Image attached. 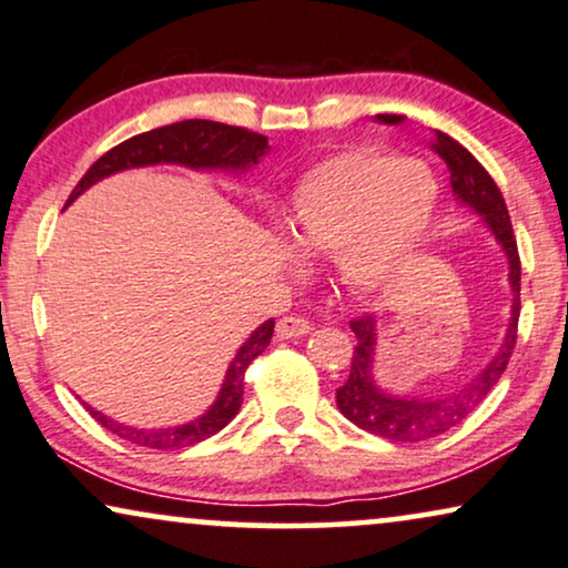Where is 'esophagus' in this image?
I'll use <instances>...</instances> for the list:
<instances>
[{
  "label": "esophagus",
  "mask_w": 568,
  "mask_h": 568,
  "mask_svg": "<svg viewBox=\"0 0 568 568\" xmlns=\"http://www.w3.org/2000/svg\"><path fill=\"white\" fill-rule=\"evenodd\" d=\"M275 333L277 337H283V341H288V337H304L312 333V322L306 317H298V314H288V317L277 322Z\"/></svg>",
  "instance_id": "obj_1"
}]
</instances>
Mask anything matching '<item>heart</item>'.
Segmentation results:
<instances>
[{
	"label": "heart",
	"instance_id": "obj_1",
	"mask_svg": "<svg viewBox=\"0 0 568 568\" xmlns=\"http://www.w3.org/2000/svg\"><path fill=\"white\" fill-rule=\"evenodd\" d=\"M437 183L425 164L356 146L301 178L285 225L296 246L333 254L337 277L358 293L396 285L433 227Z\"/></svg>",
	"mask_w": 568,
	"mask_h": 568
}]
</instances>
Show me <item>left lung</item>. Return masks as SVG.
Here are the masks:
<instances>
[{
  "mask_svg": "<svg viewBox=\"0 0 568 568\" xmlns=\"http://www.w3.org/2000/svg\"><path fill=\"white\" fill-rule=\"evenodd\" d=\"M433 149L445 162L450 175V189L454 196L464 206L475 210L493 239L500 243L508 260V285H511L514 304L511 320H508L506 337L500 343L498 354L485 364L483 372H477L469 383L458 385L450 393H435V396H398L387 393L375 383L372 367H375L377 351V322L375 317L351 320V329L356 335V348L351 356V375L346 383L335 390V400L341 414L356 427L367 433L385 437L396 443H419L429 437L448 433L450 427L462 425L475 408L487 398L500 375L508 367V358L516 346V325H519V291H521V262L519 248H516L511 217H508L506 201L500 196V189L487 175V170L471 156L462 143L450 139L440 131H435Z\"/></svg>",
  "mask_w": 568,
  "mask_h": 568,
  "instance_id": "obj_1",
  "label": "left lung"
}]
</instances>
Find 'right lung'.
Segmentation results:
<instances>
[{"label": "right lung", "mask_w": 568, "mask_h": 568, "mask_svg": "<svg viewBox=\"0 0 568 568\" xmlns=\"http://www.w3.org/2000/svg\"><path fill=\"white\" fill-rule=\"evenodd\" d=\"M267 135L246 131V128L214 123V120H181V123L133 135V139L118 143L110 152L99 156L89 168V172L78 181L68 204L81 196L85 189H91L93 183L104 181V178H110L120 170L146 168V164H183V168L191 170L243 172L251 164L260 162L267 154ZM272 329H275V320H267L248 335V341L239 348V354H235L231 367L225 372L217 400L206 408V414H201L199 419L189 422V425L168 429H139L120 425V422L110 419V416H104L91 406L85 408L110 433L123 437V440L143 445V448H189V445H196L206 440V437L217 435L239 414L243 404V377H246L248 364L270 346Z\"/></svg>", "instance_id": "add662e5"}]
</instances>
